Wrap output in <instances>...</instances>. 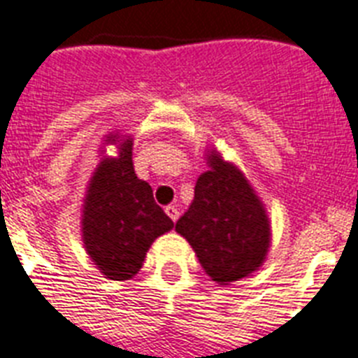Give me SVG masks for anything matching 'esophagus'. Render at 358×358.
<instances>
[{
	"label": "esophagus",
	"mask_w": 358,
	"mask_h": 358,
	"mask_svg": "<svg viewBox=\"0 0 358 358\" xmlns=\"http://www.w3.org/2000/svg\"><path fill=\"white\" fill-rule=\"evenodd\" d=\"M165 213L169 215V219L173 220V222H176V220H178V217H180V211H178V208H176V206H167V208H165Z\"/></svg>",
	"instance_id": "esophagus-1"
}]
</instances>
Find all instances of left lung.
I'll return each mask as SVG.
<instances>
[{"mask_svg":"<svg viewBox=\"0 0 358 358\" xmlns=\"http://www.w3.org/2000/svg\"><path fill=\"white\" fill-rule=\"evenodd\" d=\"M209 171L194 185V199L176 222L206 274L219 285L239 281L259 268L270 248L266 209L234 164L208 150Z\"/></svg>","mask_w":358,"mask_h":358,"instance_id":"8db88e82","label":"left lung"}]
</instances>
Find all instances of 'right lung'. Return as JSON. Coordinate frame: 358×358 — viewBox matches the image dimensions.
Listing matches in <instances>:
<instances>
[{"label": "right lung", "instance_id": "right-lung-1", "mask_svg": "<svg viewBox=\"0 0 358 358\" xmlns=\"http://www.w3.org/2000/svg\"><path fill=\"white\" fill-rule=\"evenodd\" d=\"M110 134L106 143H115ZM115 158H103L83 204V241L108 280L124 281L139 272L150 245L174 222L154 202L152 187L134 173L132 138L121 139Z\"/></svg>", "mask_w": 358, "mask_h": 358}]
</instances>
